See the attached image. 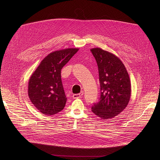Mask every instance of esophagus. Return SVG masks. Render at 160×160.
Wrapping results in <instances>:
<instances>
[{"label": "esophagus", "instance_id": "esophagus-1", "mask_svg": "<svg viewBox=\"0 0 160 160\" xmlns=\"http://www.w3.org/2000/svg\"><path fill=\"white\" fill-rule=\"evenodd\" d=\"M83 95V91H82V92H81L80 94H73V98L74 99H78V98H80Z\"/></svg>", "mask_w": 160, "mask_h": 160}]
</instances>
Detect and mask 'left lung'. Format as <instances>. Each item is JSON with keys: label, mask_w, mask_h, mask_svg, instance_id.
Here are the masks:
<instances>
[{"label": "left lung", "mask_w": 160, "mask_h": 160, "mask_svg": "<svg viewBox=\"0 0 160 160\" xmlns=\"http://www.w3.org/2000/svg\"><path fill=\"white\" fill-rule=\"evenodd\" d=\"M99 70L101 96L92 111L102 120L117 116L127 106L131 96L128 73L122 61L101 48L90 49Z\"/></svg>", "instance_id": "left-lung-1"}]
</instances>
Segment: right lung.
Segmentation results:
<instances>
[{"instance_id": "1", "label": "right lung", "mask_w": 160, "mask_h": 160, "mask_svg": "<svg viewBox=\"0 0 160 160\" xmlns=\"http://www.w3.org/2000/svg\"><path fill=\"white\" fill-rule=\"evenodd\" d=\"M78 50L68 48L49 54L30 77L28 96L42 114L53 115L64 109L67 98L62 84L61 70Z\"/></svg>"}]
</instances>
